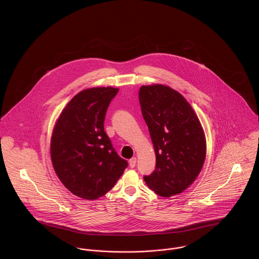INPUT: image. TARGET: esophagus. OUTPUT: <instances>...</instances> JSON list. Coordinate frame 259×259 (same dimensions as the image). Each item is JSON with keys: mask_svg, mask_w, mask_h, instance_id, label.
<instances>
[{"mask_svg": "<svg viewBox=\"0 0 259 259\" xmlns=\"http://www.w3.org/2000/svg\"><path fill=\"white\" fill-rule=\"evenodd\" d=\"M136 162H137V158H136V157H133V158H131V159L129 160V166H130V168H134V167H135Z\"/></svg>", "mask_w": 259, "mask_h": 259, "instance_id": "34e87169", "label": "esophagus"}]
</instances>
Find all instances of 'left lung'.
Wrapping results in <instances>:
<instances>
[{
	"label": "left lung",
	"instance_id": "left-lung-1",
	"mask_svg": "<svg viewBox=\"0 0 259 259\" xmlns=\"http://www.w3.org/2000/svg\"><path fill=\"white\" fill-rule=\"evenodd\" d=\"M139 101L156 155L155 170L144 180L162 197L182 193L195 181L206 157L197 115L182 94L166 85L141 87Z\"/></svg>",
	"mask_w": 259,
	"mask_h": 259
}]
</instances>
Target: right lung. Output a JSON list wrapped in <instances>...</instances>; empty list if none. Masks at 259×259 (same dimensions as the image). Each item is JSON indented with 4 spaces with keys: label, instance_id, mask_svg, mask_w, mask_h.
I'll use <instances>...</instances> for the list:
<instances>
[{
    "label": "right lung",
    "instance_id": "add662e5",
    "mask_svg": "<svg viewBox=\"0 0 259 259\" xmlns=\"http://www.w3.org/2000/svg\"><path fill=\"white\" fill-rule=\"evenodd\" d=\"M117 92L113 87L80 91L53 129L50 155L54 171L66 188L82 199L104 196L128 166L104 130L106 112Z\"/></svg>",
    "mask_w": 259,
    "mask_h": 259
}]
</instances>
